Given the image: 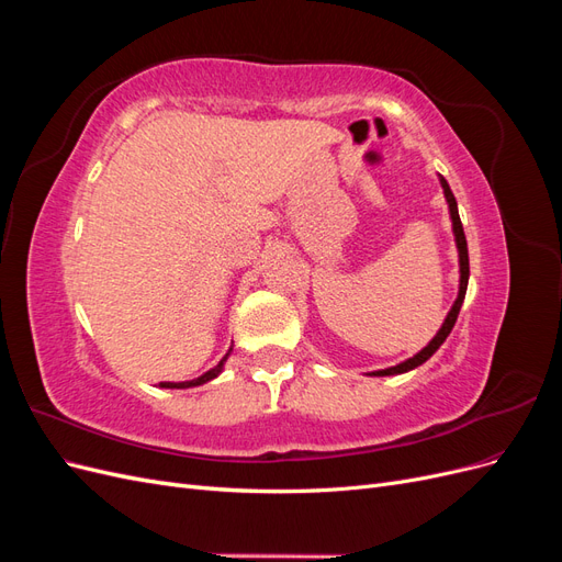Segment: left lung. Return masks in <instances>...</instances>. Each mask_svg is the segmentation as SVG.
Returning a JSON list of instances; mask_svg holds the SVG:
<instances>
[{
  "instance_id": "left-lung-1",
  "label": "left lung",
  "mask_w": 562,
  "mask_h": 562,
  "mask_svg": "<svg viewBox=\"0 0 562 562\" xmlns=\"http://www.w3.org/2000/svg\"><path fill=\"white\" fill-rule=\"evenodd\" d=\"M440 184H443V194L448 199V209H450V217H452V232H454V241H457V250H459V293H457V300L452 304V310L448 312L443 326H440V330L436 333V337L431 339V342L424 347L419 353H415L413 359H407L394 368H386V370H375L372 375L378 378H384V375H401V372H407L413 370L417 366H422L424 361H429L431 356L436 353V349L446 342V337L450 335V330L454 328V321L459 316V310H462V302H464V295H467V285H469V248H467V236H464V227H462V220H459V211H457V201H454V194L450 190L448 180L440 176Z\"/></svg>"
}]
</instances>
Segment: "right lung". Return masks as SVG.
<instances>
[{
  "instance_id": "add662e5",
  "label": "right lung",
  "mask_w": 562,
  "mask_h": 562,
  "mask_svg": "<svg viewBox=\"0 0 562 562\" xmlns=\"http://www.w3.org/2000/svg\"><path fill=\"white\" fill-rule=\"evenodd\" d=\"M227 356L229 353H225V359L220 361L215 368H211L209 372H203L201 378H196V380H190V382H161L159 386H164V389H190V386H199V384H206V382H211L213 378H217L220 372H223V366H225V361H227Z\"/></svg>"
}]
</instances>
